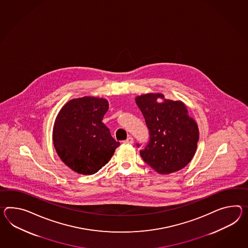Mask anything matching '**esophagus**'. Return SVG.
Instances as JSON below:
<instances>
[{"label":"esophagus","mask_w":248,"mask_h":248,"mask_svg":"<svg viewBox=\"0 0 248 248\" xmlns=\"http://www.w3.org/2000/svg\"><path fill=\"white\" fill-rule=\"evenodd\" d=\"M124 143H127V144H133V138L132 136H129L128 138H127L124 141Z\"/></svg>","instance_id":"1"}]
</instances>
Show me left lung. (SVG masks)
I'll return each mask as SVG.
<instances>
[{
    "label": "left lung",
    "instance_id": "1",
    "mask_svg": "<svg viewBox=\"0 0 248 248\" xmlns=\"http://www.w3.org/2000/svg\"><path fill=\"white\" fill-rule=\"evenodd\" d=\"M158 98L163 99V94L149 93L135 98L150 133L149 143L140 154L157 173L167 175L184 169L192 160L199 130L184 103L170 99L158 103Z\"/></svg>",
    "mask_w": 248,
    "mask_h": 248
}]
</instances>
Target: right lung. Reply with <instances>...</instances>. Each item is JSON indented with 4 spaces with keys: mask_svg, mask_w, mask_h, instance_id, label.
Here are the masks:
<instances>
[{
    "mask_svg": "<svg viewBox=\"0 0 248 248\" xmlns=\"http://www.w3.org/2000/svg\"><path fill=\"white\" fill-rule=\"evenodd\" d=\"M105 98L83 97L67 102L55 119L53 140L62 161L81 175L97 173L120 145L102 123Z\"/></svg>",
    "mask_w": 248,
    "mask_h": 248,
    "instance_id": "add662e5",
    "label": "right lung"
}]
</instances>
